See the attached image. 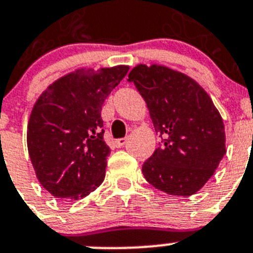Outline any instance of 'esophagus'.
I'll return each mask as SVG.
<instances>
[{"mask_svg": "<svg viewBox=\"0 0 253 253\" xmlns=\"http://www.w3.org/2000/svg\"><path fill=\"white\" fill-rule=\"evenodd\" d=\"M127 143V139L126 137H121V139H117L116 141H114V144H116V147H123V145L126 144Z\"/></svg>", "mask_w": 253, "mask_h": 253, "instance_id": "esophagus-1", "label": "esophagus"}]
</instances>
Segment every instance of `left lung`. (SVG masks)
Segmentation results:
<instances>
[{"mask_svg": "<svg viewBox=\"0 0 253 253\" xmlns=\"http://www.w3.org/2000/svg\"><path fill=\"white\" fill-rule=\"evenodd\" d=\"M128 82L147 102L162 139L143 164L144 178L166 194H196L226 153L225 126L212 98L192 78L160 65H137Z\"/></svg>", "mask_w": 253, "mask_h": 253, "instance_id": "obj_1", "label": "left lung"}]
</instances>
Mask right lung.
Masks as SVG:
<instances>
[{
	"instance_id": "right-lung-1",
	"label": "right lung",
	"mask_w": 253,
	"mask_h": 253,
	"mask_svg": "<svg viewBox=\"0 0 253 253\" xmlns=\"http://www.w3.org/2000/svg\"><path fill=\"white\" fill-rule=\"evenodd\" d=\"M127 71L128 66L79 69L50 84L34 105L28 153L40 184L55 198L77 200L102 183L110 153L102 104Z\"/></svg>"
}]
</instances>
